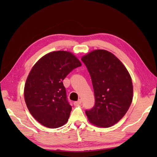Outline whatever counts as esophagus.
Here are the masks:
<instances>
[{
    "label": "esophagus",
    "instance_id": "obj_1",
    "mask_svg": "<svg viewBox=\"0 0 157 157\" xmlns=\"http://www.w3.org/2000/svg\"><path fill=\"white\" fill-rule=\"evenodd\" d=\"M81 103H82V100H81V99H79L78 101L74 102V105H75V106H78V105H80Z\"/></svg>",
    "mask_w": 157,
    "mask_h": 157
}]
</instances>
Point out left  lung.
<instances>
[{
	"mask_svg": "<svg viewBox=\"0 0 157 157\" xmlns=\"http://www.w3.org/2000/svg\"><path fill=\"white\" fill-rule=\"evenodd\" d=\"M91 77L95 104L86 110L89 121L102 128L117 123L131 105L132 78L123 63L105 50H96L82 58Z\"/></svg>",
	"mask_w": 157,
	"mask_h": 157,
	"instance_id": "8db88e82",
	"label": "left lung"
}]
</instances>
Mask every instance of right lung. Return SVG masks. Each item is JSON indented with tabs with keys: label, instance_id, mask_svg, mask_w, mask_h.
Listing matches in <instances>:
<instances>
[{
	"label": "right lung",
	"instance_id": "add662e5",
	"mask_svg": "<svg viewBox=\"0 0 157 157\" xmlns=\"http://www.w3.org/2000/svg\"><path fill=\"white\" fill-rule=\"evenodd\" d=\"M82 65L71 52L54 51L43 56L33 67L24 88L29 113L45 127L57 128L68 121L72 107L63 80Z\"/></svg>",
	"mask_w": 157,
	"mask_h": 157
}]
</instances>
